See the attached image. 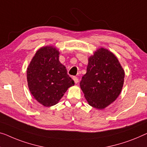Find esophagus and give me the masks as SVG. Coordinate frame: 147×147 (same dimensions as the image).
I'll return each instance as SVG.
<instances>
[{"label":"esophagus","mask_w":147,"mask_h":147,"mask_svg":"<svg viewBox=\"0 0 147 147\" xmlns=\"http://www.w3.org/2000/svg\"><path fill=\"white\" fill-rule=\"evenodd\" d=\"M73 79L74 80V82L76 83V84H77V83L78 82V78L76 77V76H73Z\"/></svg>","instance_id":"obj_1"}]
</instances>
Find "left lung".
<instances>
[{
  "label": "left lung",
  "mask_w": 147,
  "mask_h": 147,
  "mask_svg": "<svg viewBox=\"0 0 147 147\" xmlns=\"http://www.w3.org/2000/svg\"><path fill=\"white\" fill-rule=\"evenodd\" d=\"M124 78L125 71L116 56L100 47L89 57L86 73L80 86L90 106L103 109L119 96Z\"/></svg>",
  "instance_id": "1"
}]
</instances>
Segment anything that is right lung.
<instances>
[{
    "instance_id": "1",
    "label": "right lung",
    "mask_w": 147,
    "mask_h": 147,
    "mask_svg": "<svg viewBox=\"0 0 147 147\" xmlns=\"http://www.w3.org/2000/svg\"><path fill=\"white\" fill-rule=\"evenodd\" d=\"M59 50L46 45L36 51L27 68V81L35 100L43 106L57 104L74 82L59 61Z\"/></svg>"
}]
</instances>
